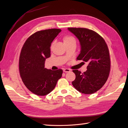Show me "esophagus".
Listing matches in <instances>:
<instances>
[{
  "mask_svg": "<svg viewBox=\"0 0 128 128\" xmlns=\"http://www.w3.org/2000/svg\"><path fill=\"white\" fill-rule=\"evenodd\" d=\"M63 71H64V72H70V70L69 69H68V68H64V70H63Z\"/></svg>",
  "mask_w": 128,
  "mask_h": 128,
  "instance_id": "esophagus-1",
  "label": "esophagus"
}]
</instances>
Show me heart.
Segmentation results:
<instances>
[{"mask_svg": "<svg viewBox=\"0 0 128 128\" xmlns=\"http://www.w3.org/2000/svg\"><path fill=\"white\" fill-rule=\"evenodd\" d=\"M70 40H75L74 38L71 36H66L64 38V42H68V41H70Z\"/></svg>", "mask_w": 128, "mask_h": 128, "instance_id": "obj_1", "label": "heart"}]
</instances>
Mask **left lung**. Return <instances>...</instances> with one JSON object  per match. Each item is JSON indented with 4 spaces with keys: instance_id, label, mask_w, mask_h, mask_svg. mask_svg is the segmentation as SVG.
<instances>
[{
    "instance_id": "8db88e82",
    "label": "left lung",
    "mask_w": 128,
    "mask_h": 128,
    "mask_svg": "<svg viewBox=\"0 0 128 128\" xmlns=\"http://www.w3.org/2000/svg\"><path fill=\"white\" fill-rule=\"evenodd\" d=\"M68 29L80 42V51L77 60L88 63L86 71L82 74L78 70H72L76 75L72 86L82 94H94L103 86L109 76L110 61L108 46L103 38L92 30Z\"/></svg>"
}]
</instances>
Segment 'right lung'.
<instances>
[{"label": "right lung", "instance_id": "add662e5", "mask_svg": "<svg viewBox=\"0 0 128 128\" xmlns=\"http://www.w3.org/2000/svg\"><path fill=\"white\" fill-rule=\"evenodd\" d=\"M61 32L59 29L39 31L30 36L22 48L19 59L20 76L25 86L36 95L48 94L62 76V69L45 68L46 59L51 56L52 42Z\"/></svg>", "mask_w": 128, "mask_h": 128}]
</instances>
